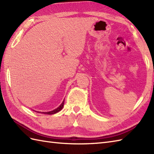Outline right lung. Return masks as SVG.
Wrapping results in <instances>:
<instances>
[{
    "mask_svg": "<svg viewBox=\"0 0 154 154\" xmlns=\"http://www.w3.org/2000/svg\"><path fill=\"white\" fill-rule=\"evenodd\" d=\"M63 104H64V100L63 102H62V103L60 104V106H59L57 109H54V110H51V111H50V112H38V111H35V112H40V113H42V114H55L58 112L59 111H60L62 109H63Z\"/></svg>",
    "mask_w": 154,
    "mask_h": 154,
    "instance_id": "obj_1",
    "label": "right lung"
}]
</instances>
